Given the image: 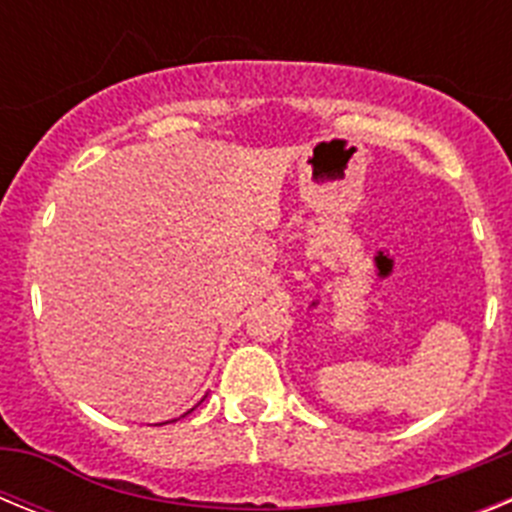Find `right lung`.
<instances>
[{
    "instance_id": "right-lung-1",
    "label": "right lung",
    "mask_w": 512,
    "mask_h": 512,
    "mask_svg": "<svg viewBox=\"0 0 512 512\" xmlns=\"http://www.w3.org/2000/svg\"><path fill=\"white\" fill-rule=\"evenodd\" d=\"M205 397H207V395H205ZM205 397H202V400H205ZM202 400H200V402H202ZM200 402H197V405H200ZM197 405H194V408H197ZM194 408H192V410H194ZM192 410H187V413H184V415H189V413H192ZM184 415H182V418H184ZM174 420H176V418H174ZM174 420H166V423H174ZM158 425H164V423H158Z\"/></svg>"
}]
</instances>
